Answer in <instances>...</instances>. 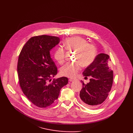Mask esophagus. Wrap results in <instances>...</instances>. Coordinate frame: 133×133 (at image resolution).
<instances>
[{
    "label": "esophagus",
    "mask_w": 133,
    "mask_h": 133,
    "mask_svg": "<svg viewBox=\"0 0 133 133\" xmlns=\"http://www.w3.org/2000/svg\"><path fill=\"white\" fill-rule=\"evenodd\" d=\"M75 80H76V79H69V81L70 82H73V81H74Z\"/></svg>",
    "instance_id": "obj_1"
}]
</instances>
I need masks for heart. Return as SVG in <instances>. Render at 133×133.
Instances as JSON below:
<instances>
[{
	"label": "heart",
	"mask_w": 133,
	"mask_h": 133,
	"mask_svg": "<svg viewBox=\"0 0 133 133\" xmlns=\"http://www.w3.org/2000/svg\"><path fill=\"white\" fill-rule=\"evenodd\" d=\"M64 46L67 50L76 52L75 63H67L63 66L60 72L62 75L68 78L76 77L81 68L89 65L96 57V50L94 45L88 43L85 38L80 37H74L65 40ZM54 58L60 64H64L65 61V50L59 47L54 53Z\"/></svg>",
	"instance_id": "obj_1"
}]
</instances>
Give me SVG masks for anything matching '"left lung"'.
Returning a JSON list of instances; mask_svg holds the SVG:
<instances>
[{"mask_svg": "<svg viewBox=\"0 0 133 133\" xmlns=\"http://www.w3.org/2000/svg\"><path fill=\"white\" fill-rule=\"evenodd\" d=\"M108 54L100 53L83 72L85 78L91 76L90 82L85 84L80 92V101L85 106L95 108L103 102L108 95L113 82V72L109 65Z\"/></svg>", "mask_w": 133, "mask_h": 133, "instance_id": "obj_1", "label": "left lung"}]
</instances>
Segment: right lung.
<instances>
[{
	"label": "right lung",
	"mask_w": 133,
	"mask_h": 133,
	"mask_svg": "<svg viewBox=\"0 0 133 133\" xmlns=\"http://www.w3.org/2000/svg\"><path fill=\"white\" fill-rule=\"evenodd\" d=\"M59 42L57 37H33L26 42L19 55L17 72L21 89L27 98L40 108L52 104L58 98L61 88L68 83L66 77L51 82L58 69L50 51Z\"/></svg>",
	"instance_id": "right-lung-1"
}]
</instances>
